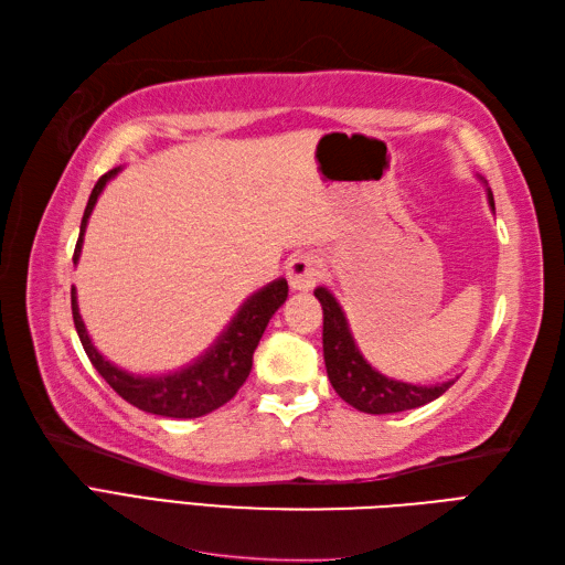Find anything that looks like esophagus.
Instances as JSON below:
<instances>
[{"instance_id":"obj_1","label":"esophagus","mask_w":565,"mask_h":565,"mask_svg":"<svg viewBox=\"0 0 565 565\" xmlns=\"http://www.w3.org/2000/svg\"><path fill=\"white\" fill-rule=\"evenodd\" d=\"M287 278H290V285L295 290H311V287L319 282L321 278V264L309 254L295 256L290 264H287Z\"/></svg>"}]
</instances>
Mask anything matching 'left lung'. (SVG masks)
Wrapping results in <instances>:
<instances>
[{
  "label": "left lung",
  "instance_id": "left-lung-1",
  "mask_svg": "<svg viewBox=\"0 0 565 565\" xmlns=\"http://www.w3.org/2000/svg\"><path fill=\"white\" fill-rule=\"evenodd\" d=\"M489 205L493 209V196L489 191ZM316 299L323 309V360L335 393L366 415H393V412L415 409L444 395L456 381L436 383V386H415L383 376L371 366L356 342L348 323V316L338 305V299L328 287H316Z\"/></svg>",
  "mask_w": 565,
  "mask_h": 565
}]
</instances>
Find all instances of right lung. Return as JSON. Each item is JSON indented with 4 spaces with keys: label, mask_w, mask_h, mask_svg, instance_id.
Returning <instances> with one entry per match:
<instances>
[{
    "label": "right lung",
    "mask_w": 565,
    "mask_h": 565,
    "mask_svg": "<svg viewBox=\"0 0 565 565\" xmlns=\"http://www.w3.org/2000/svg\"><path fill=\"white\" fill-rule=\"evenodd\" d=\"M119 168L105 172L98 184L93 186L88 205L84 211V220H81L78 242L74 249V264L81 256V246H84V235L88 217L95 209V201L103 194L105 184L109 179L117 177ZM287 299V280L278 278L270 285L260 287L249 299L239 307L235 319L220 333V338L213 345L205 350L196 362L186 364L184 369L172 371V374L162 376H136L107 362L105 356L95 350L93 340L86 330L84 319L78 313L76 301V287H72V313L74 326L84 345L90 364L98 369V374L113 386L117 395L131 403L150 415L160 417H174V419H194L203 417L209 412L223 407L237 395L242 383L246 381L254 364V350L258 345L260 335L270 321V316L278 311Z\"/></svg>",
    "instance_id": "obj_1"
}]
</instances>
